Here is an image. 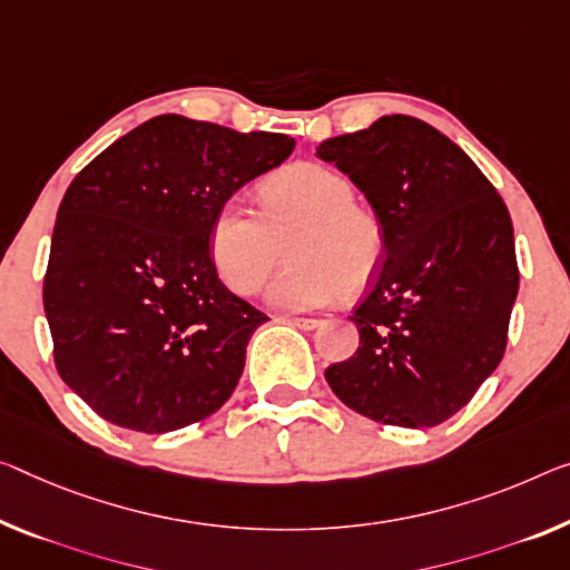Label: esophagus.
I'll return each mask as SVG.
<instances>
[{"mask_svg": "<svg viewBox=\"0 0 570 570\" xmlns=\"http://www.w3.org/2000/svg\"><path fill=\"white\" fill-rule=\"evenodd\" d=\"M285 321L291 323V326L303 328V331H313V328L321 326V321H315V318H297V315H291V318H285Z\"/></svg>", "mask_w": 570, "mask_h": 570, "instance_id": "1", "label": "esophagus"}]
</instances>
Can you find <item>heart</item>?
<instances>
[{
  "instance_id": "1",
  "label": "heart",
  "mask_w": 570,
  "mask_h": 570,
  "mask_svg": "<svg viewBox=\"0 0 570 570\" xmlns=\"http://www.w3.org/2000/svg\"><path fill=\"white\" fill-rule=\"evenodd\" d=\"M262 214L229 198L216 208L208 252L224 285L257 293L287 249V267L267 301L283 311H318L341 291L362 293L384 259V226L356 204L354 183L331 168L297 163L259 188Z\"/></svg>"
}]
</instances>
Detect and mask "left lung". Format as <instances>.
Returning a JSON list of instances; mask_svg holds the SVG:
<instances>
[{
	"label": "left lung",
	"instance_id": "8db88e82",
	"mask_svg": "<svg viewBox=\"0 0 570 570\" xmlns=\"http://www.w3.org/2000/svg\"><path fill=\"white\" fill-rule=\"evenodd\" d=\"M315 155L348 175L384 226L382 267L352 315L358 348L326 382L376 423H443L504 356L520 287L510 212L456 142L405 114Z\"/></svg>",
	"mask_w": 570,
	"mask_h": 570
}]
</instances>
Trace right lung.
I'll list each match as a JSON object with an SVG mask.
<instances>
[{
    "instance_id": "add662e5",
    "label": "right lung",
    "mask_w": 570,
    "mask_h": 570,
    "mask_svg": "<svg viewBox=\"0 0 570 570\" xmlns=\"http://www.w3.org/2000/svg\"><path fill=\"white\" fill-rule=\"evenodd\" d=\"M295 139L163 114L76 175L52 229L42 305L60 380L94 413L170 433L232 397L267 321L208 252L216 208Z\"/></svg>"
}]
</instances>
